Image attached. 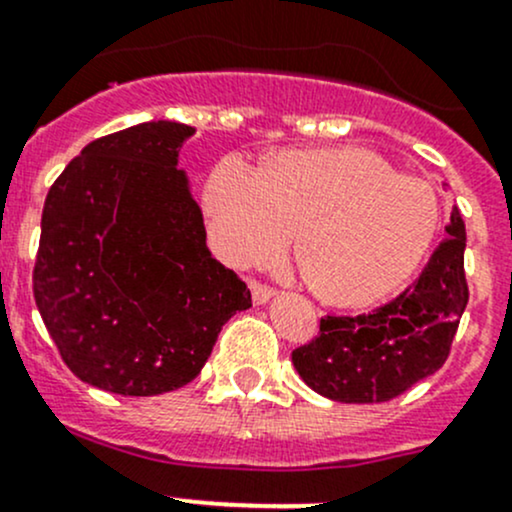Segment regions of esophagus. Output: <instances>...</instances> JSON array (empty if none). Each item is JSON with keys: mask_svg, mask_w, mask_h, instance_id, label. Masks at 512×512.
<instances>
[{"mask_svg": "<svg viewBox=\"0 0 512 512\" xmlns=\"http://www.w3.org/2000/svg\"><path fill=\"white\" fill-rule=\"evenodd\" d=\"M251 298H254V305H266L268 300L276 298V290L261 283H251Z\"/></svg>", "mask_w": 512, "mask_h": 512, "instance_id": "1", "label": "esophagus"}]
</instances>
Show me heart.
<instances>
[{
  "mask_svg": "<svg viewBox=\"0 0 512 512\" xmlns=\"http://www.w3.org/2000/svg\"><path fill=\"white\" fill-rule=\"evenodd\" d=\"M214 251L234 266L300 256L327 298L368 305L408 280L439 229L425 180L393 173L366 148L288 151L271 166L229 153L205 188Z\"/></svg>",
  "mask_w": 512,
  "mask_h": 512,
  "instance_id": "heart-1",
  "label": "heart"
}]
</instances>
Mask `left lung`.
<instances>
[{
    "label": "left lung",
    "instance_id": "1",
    "mask_svg": "<svg viewBox=\"0 0 512 512\" xmlns=\"http://www.w3.org/2000/svg\"><path fill=\"white\" fill-rule=\"evenodd\" d=\"M420 278L368 315L322 317L320 337L293 351L298 376L337 403H386L447 361L469 302L466 229L456 205Z\"/></svg>",
    "mask_w": 512,
    "mask_h": 512
}]
</instances>
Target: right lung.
Returning <instances> with one entry per match:
<instances>
[{"label":"right lung","mask_w":512,"mask_h":512,"mask_svg":"<svg viewBox=\"0 0 512 512\" xmlns=\"http://www.w3.org/2000/svg\"><path fill=\"white\" fill-rule=\"evenodd\" d=\"M188 124L144 122L102 136L48 190L34 298L80 381L117 395L190 383L219 332L251 307L244 280L207 249L180 148Z\"/></svg>","instance_id":"add662e5"}]
</instances>
